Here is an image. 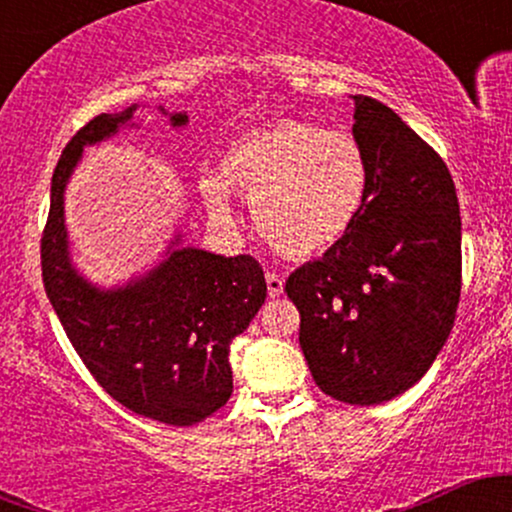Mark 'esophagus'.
Instances as JSON below:
<instances>
[{
    "label": "esophagus",
    "instance_id": "1",
    "mask_svg": "<svg viewBox=\"0 0 512 512\" xmlns=\"http://www.w3.org/2000/svg\"><path fill=\"white\" fill-rule=\"evenodd\" d=\"M267 291L272 298H279L281 293H284V279H281L279 274L267 272Z\"/></svg>",
    "mask_w": 512,
    "mask_h": 512
}]
</instances>
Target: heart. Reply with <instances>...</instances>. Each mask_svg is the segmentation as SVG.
Returning a JSON list of instances; mask_svg holds the SVG:
<instances>
[{"instance_id": "obj_1", "label": "heart", "mask_w": 512, "mask_h": 512, "mask_svg": "<svg viewBox=\"0 0 512 512\" xmlns=\"http://www.w3.org/2000/svg\"><path fill=\"white\" fill-rule=\"evenodd\" d=\"M211 219L233 223L231 195L250 204L260 236L289 257L325 255L361 221L370 195V163L346 132L301 120L252 129L226 149L219 178L199 180Z\"/></svg>"}]
</instances>
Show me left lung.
Listing matches in <instances>:
<instances>
[{
  "instance_id": "left-lung-1",
  "label": "left lung",
  "mask_w": 512,
  "mask_h": 512,
  "mask_svg": "<svg viewBox=\"0 0 512 512\" xmlns=\"http://www.w3.org/2000/svg\"><path fill=\"white\" fill-rule=\"evenodd\" d=\"M354 101V137L370 163L366 211L344 243L286 281L301 313L317 387L370 407L419 383L448 342L462 281L455 182L395 110Z\"/></svg>"
}]
</instances>
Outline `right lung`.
<instances>
[{"label": "right lung", "instance_id": "obj_1", "mask_svg": "<svg viewBox=\"0 0 512 512\" xmlns=\"http://www.w3.org/2000/svg\"><path fill=\"white\" fill-rule=\"evenodd\" d=\"M139 105L93 117L57 161L50 216L40 245L43 284L69 342L98 385L122 407L170 426H192L233 392L231 342L248 330L267 298L255 257H223L170 238L163 260L120 286L101 289L76 269L64 223V192L86 146L139 127ZM185 127L187 113H168Z\"/></svg>", "mask_w": 512, "mask_h": 512}]
</instances>
